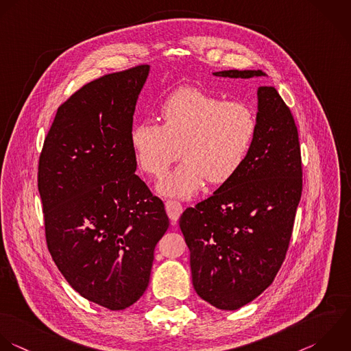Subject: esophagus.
<instances>
[{"label": "esophagus", "instance_id": "esophagus-1", "mask_svg": "<svg viewBox=\"0 0 351 351\" xmlns=\"http://www.w3.org/2000/svg\"><path fill=\"white\" fill-rule=\"evenodd\" d=\"M165 209H167V213H168L171 221H173V223H176L179 220V217L183 212L182 204H179L178 201H172V199L165 202Z\"/></svg>", "mask_w": 351, "mask_h": 351}]
</instances>
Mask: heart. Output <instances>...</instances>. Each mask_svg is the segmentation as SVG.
<instances>
[{
    "mask_svg": "<svg viewBox=\"0 0 351 351\" xmlns=\"http://www.w3.org/2000/svg\"><path fill=\"white\" fill-rule=\"evenodd\" d=\"M162 125L146 120L134 125L131 146L139 167L161 176L179 157L183 162L160 184L158 191L190 198L206 179L230 180L242 167L256 134L254 112L243 102L195 87L180 88L161 106Z\"/></svg>",
    "mask_w": 351,
    "mask_h": 351,
    "instance_id": "1",
    "label": "heart"
}]
</instances>
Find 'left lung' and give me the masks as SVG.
<instances>
[{
    "label": "left lung",
    "instance_id": "obj_1",
    "mask_svg": "<svg viewBox=\"0 0 351 351\" xmlns=\"http://www.w3.org/2000/svg\"><path fill=\"white\" fill-rule=\"evenodd\" d=\"M215 76L250 79L261 69ZM256 134L239 171L212 197L187 208L179 221L190 249L197 294L221 311H237L274 282L290 245L302 194L298 130L278 90H257Z\"/></svg>",
    "mask_w": 351,
    "mask_h": 351
}]
</instances>
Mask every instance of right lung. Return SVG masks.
I'll return each mask as SVG.
<instances>
[{
    "label": "right lung",
    "mask_w": 351,
    "mask_h": 351,
    "mask_svg": "<svg viewBox=\"0 0 351 351\" xmlns=\"http://www.w3.org/2000/svg\"><path fill=\"white\" fill-rule=\"evenodd\" d=\"M149 65L104 75L57 109L38 165L46 243L69 286L110 311L149 286L169 227L160 198L135 175L132 116Z\"/></svg>",
    "instance_id": "add662e5"
}]
</instances>
